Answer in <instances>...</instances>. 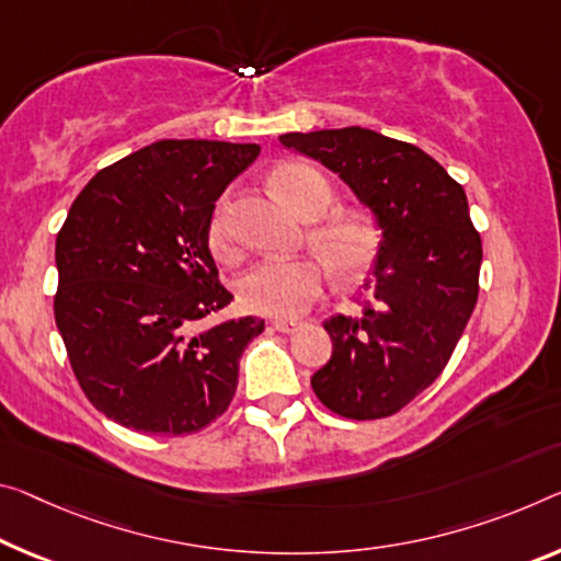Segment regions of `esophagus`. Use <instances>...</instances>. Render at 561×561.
I'll return each instance as SVG.
<instances>
[{"label":"esophagus","mask_w":561,"mask_h":561,"mask_svg":"<svg viewBox=\"0 0 561 561\" xmlns=\"http://www.w3.org/2000/svg\"><path fill=\"white\" fill-rule=\"evenodd\" d=\"M272 327L282 334H295L297 329L305 327V322H295V319H277V322H272Z\"/></svg>","instance_id":"obj_1"}]
</instances>
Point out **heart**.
Instances as JSON below:
<instances>
[{"mask_svg":"<svg viewBox=\"0 0 561 561\" xmlns=\"http://www.w3.org/2000/svg\"><path fill=\"white\" fill-rule=\"evenodd\" d=\"M272 182L301 219H319L332 207V186L317 169L307 164H282L274 169ZM309 244L340 279H354L375 262L379 249V229L367 211L340 209L319 219L309 229ZM209 247L221 256H232L225 207H217L209 219ZM327 279L324 264L314 256L291 262H260L237 282V295L249 312L295 319L322 295Z\"/></svg>","mask_w":561,"mask_h":561,"instance_id":"obj_1","label":"heart"}]
</instances>
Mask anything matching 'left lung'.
Returning a JSON list of instances; mask_svg holds the SVG:
<instances>
[{
    "instance_id": "1",
    "label": "left lung",
    "mask_w": 561,
    "mask_h": 561,
    "mask_svg": "<svg viewBox=\"0 0 561 561\" xmlns=\"http://www.w3.org/2000/svg\"><path fill=\"white\" fill-rule=\"evenodd\" d=\"M279 141L340 174L381 227L369 297L359 317L324 322L332 359L312 389L346 420H385L442 375L477 307L482 237L467 194L420 147L371 129L291 131Z\"/></svg>"
}]
</instances>
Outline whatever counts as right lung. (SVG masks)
I'll return each instance as SVG.
<instances>
[{"label":"right lung","instance_id":"1","mask_svg":"<svg viewBox=\"0 0 561 561\" xmlns=\"http://www.w3.org/2000/svg\"><path fill=\"white\" fill-rule=\"evenodd\" d=\"M260 145L162 139L92 176L57 234L55 319L72 371L104 416L159 437L202 432L232 404L256 317L202 327L232 291L209 219Z\"/></svg>","mask_w":561,"mask_h":561}]
</instances>
